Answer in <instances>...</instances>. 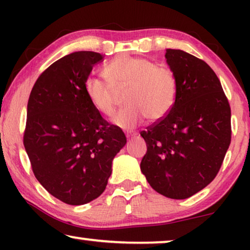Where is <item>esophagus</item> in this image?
<instances>
[{"label": "esophagus", "mask_w": 250, "mask_h": 250, "mask_svg": "<svg viewBox=\"0 0 250 250\" xmlns=\"http://www.w3.org/2000/svg\"><path fill=\"white\" fill-rule=\"evenodd\" d=\"M136 135H138V133H136V132H127V133H126V136H127V138L129 139V138H135V136Z\"/></svg>", "instance_id": "1"}]
</instances>
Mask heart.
Listing matches in <instances>:
<instances>
[{
  "mask_svg": "<svg viewBox=\"0 0 250 250\" xmlns=\"http://www.w3.org/2000/svg\"><path fill=\"white\" fill-rule=\"evenodd\" d=\"M102 74L108 82L88 76L84 91L92 107L100 114L114 115L117 93L125 90L126 107L115 116L114 123L125 129L134 128L148 118L158 122L172 110L177 98V81L169 68L155 61L127 54L105 64Z\"/></svg>",
  "mask_w": 250,
  "mask_h": 250,
  "instance_id": "obj_1",
  "label": "heart"
}]
</instances>
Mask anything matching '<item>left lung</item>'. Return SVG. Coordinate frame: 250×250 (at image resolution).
<instances>
[{"label": "left lung", "instance_id": "left-lung-1", "mask_svg": "<svg viewBox=\"0 0 250 250\" xmlns=\"http://www.w3.org/2000/svg\"><path fill=\"white\" fill-rule=\"evenodd\" d=\"M177 81L169 114L141 136L146 152L141 172L153 190L186 199L207 187L220 170L231 143V108L214 70L182 50H166Z\"/></svg>", "mask_w": 250, "mask_h": 250}]
</instances>
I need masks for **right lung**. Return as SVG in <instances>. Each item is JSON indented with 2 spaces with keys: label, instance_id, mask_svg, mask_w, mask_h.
<instances>
[{
  "label": "right lung",
  "instance_id": "right-lung-1",
  "mask_svg": "<svg viewBox=\"0 0 250 250\" xmlns=\"http://www.w3.org/2000/svg\"><path fill=\"white\" fill-rule=\"evenodd\" d=\"M102 59L80 51L57 60L37 78L27 104L23 146L34 175L47 192L75 206L104 192L112 159L126 143L122 128L85 95V80Z\"/></svg>",
  "mask_w": 250,
  "mask_h": 250
}]
</instances>
